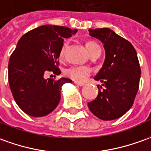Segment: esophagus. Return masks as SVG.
Here are the masks:
<instances>
[{"label": "esophagus", "instance_id": "esophagus-1", "mask_svg": "<svg viewBox=\"0 0 151 151\" xmlns=\"http://www.w3.org/2000/svg\"><path fill=\"white\" fill-rule=\"evenodd\" d=\"M75 84H76V85H77V86H85V84H84V83H79V82H75Z\"/></svg>", "mask_w": 151, "mask_h": 151}]
</instances>
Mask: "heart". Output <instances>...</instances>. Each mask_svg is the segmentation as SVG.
Segmentation results:
<instances>
[{"label": "heart", "instance_id": "1", "mask_svg": "<svg viewBox=\"0 0 151 151\" xmlns=\"http://www.w3.org/2000/svg\"><path fill=\"white\" fill-rule=\"evenodd\" d=\"M86 49L88 51L89 54L94 50L97 48H100L99 46L97 43L93 42H88L86 44ZM65 47H66V42H64V44L62 46V49L60 51V57L62 58L64 55V51H65ZM65 75L67 77L70 78L71 80H73L77 82H83L86 81L87 78L89 77L91 73V69L88 66L85 65H74L70 66L68 68H66L64 71Z\"/></svg>", "mask_w": 151, "mask_h": 151}]
</instances>
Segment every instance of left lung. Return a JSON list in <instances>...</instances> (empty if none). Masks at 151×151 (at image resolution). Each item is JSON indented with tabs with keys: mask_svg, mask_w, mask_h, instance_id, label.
I'll return each mask as SVG.
<instances>
[{
	"mask_svg": "<svg viewBox=\"0 0 151 151\" xmlns=\"http://www.w3.org/2000/svg\"><path fill=\"white\" fill-rule=\"evenodd\" d=\"M89 32L104 43L106 55L101 70L94 77L103 87L99 86L97 98L88 103V107L102 120H114L132 108L139 89L141 67L137 52L129 41L110 29Z\"/></svg>",
	"mask_w": 151,
	"mask_h": 151,
	"instance_id": "obj_1",
	"label": "left lung"
}]
</instances>
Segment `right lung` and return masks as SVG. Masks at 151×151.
Segmentation results:
<instances>
[{"mask_svg": "<svg viewBox=\"0 0 151 151\" xmlns=\"http://www.w3.org/2000/svg\"><path fill=\"white\" fill-rule=\"evenodd\" d=\"M63 26L42 25L19 40L8 65V78L14 101L26 114L43 117L52 113L61 99V89L68 78L44 79L46 73L60 75V51L64 38L76 34Z\"/></svg>", "mask_w": 151, "mask_h": 151, "instance_id": "1", "label": "right lung"}]
</instances>
